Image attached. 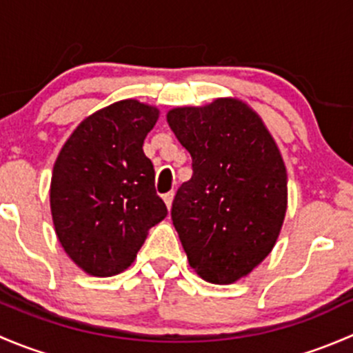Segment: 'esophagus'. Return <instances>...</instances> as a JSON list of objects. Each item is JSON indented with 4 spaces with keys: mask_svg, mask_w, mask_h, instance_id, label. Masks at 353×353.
<instances>
[{
    "mask_svg": "<svg viewBox=\"0 0 353 353\" xmlns=\"http://www.w3.org/2000/svg\"><path fill=\"white\" fill-rule=\"evenodd\" d=\"M163 201H165V205H167V208H170V206H172V199H174V191H169V193H165L163 194Z\"/></svg>",
    "mask_w": 353,
    "mask_h": 353,
    "instance_id": "esophagus-1",
    "label": "esophagus"
}]
</instances>
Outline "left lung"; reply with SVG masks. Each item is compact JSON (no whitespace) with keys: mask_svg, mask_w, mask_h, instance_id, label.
I'll return each mask as SVG.
<instances>
[{"mask_svg":"<svg viewBox=\"0 0 353 353\" xmlns=\"http://www.w3.org/2000/svg\"><path fill=\"white\" fill-rule=\"evenodd\" d=\"M193 176L172 201V223L203 280L232 283L276 243L287 212V170L258 114L236 99L169 110Z\"/></svg>","mask_w":353,"mask_h":353,"instance_id":"1","label":"left lung"}]
</instances>
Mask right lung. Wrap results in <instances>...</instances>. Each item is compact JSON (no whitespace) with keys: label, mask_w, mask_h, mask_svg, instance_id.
Instances as JSON below:
<instances>
[{"label":"right lung","mask_w":353,"mask_h":353,"mask_svg":"<svg viewBox=\"0 0 353 353\" xmlns=\"http://www.w3.org/2000/svg\"><path fill=\"white\" fill-rule=\"evenodd\" d=\"M159 110L121 101L88 116L68 138L51 179V213L66 254L94 276L137 258L150 227L165 219L145 137Z\"/></svg>","instance_id":"obj_1"}]
</instances>
